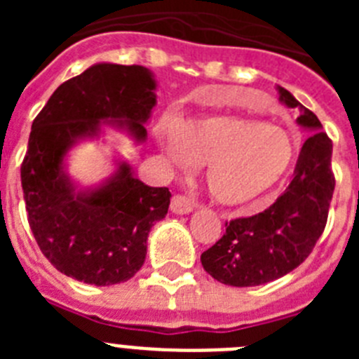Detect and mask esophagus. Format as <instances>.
I'll return each mask as SVG.
<instances>
[{"mask_svg": "<svg viewBox=\"0 0 359 359\" xmlns=\"http://www.w3.org/2000/svg\"><path fill=\"white\" fill-rule=\"evenodd\" d=\"M170 210H172V214H189V212L194 210V203L190 201L187 196H182V194H176L172 198V201H170Z\"/></svg>", "mask_w": 359, "mask_h": 359, "instance_id": "esophagus-1", "label": "esophagus"}]
</instances>
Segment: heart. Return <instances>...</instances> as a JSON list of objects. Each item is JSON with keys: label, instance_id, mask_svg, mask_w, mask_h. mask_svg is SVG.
<instances>
[{"label": "heart", "instance_id": "obj_1", "mask_svg": "<svg viewBox=\"0 0 359 359\" xmlns=\"http://www.w3.org/2000/svg\"><path fill=\"white\" fill-rule=\"evenodd\" d=\"M158 140L180 167L205 165L208 192L228 207L255 201L273 189L294 156L293 140L284 129L236 115L163 123Z\"/></svg>", "mask_w": 359, "mask_h": 359}]
</instances>
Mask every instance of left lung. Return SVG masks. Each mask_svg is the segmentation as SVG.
I'll return each mask as SVG.
<instances>
[{"mask_svg": "<svg viewBox=\"0 0 359 359\" xmlns=\"http://www.w3.org/2000/svg\"><path fill=\"white\" fill-rule=\"evenodd\" d=\"M277 90L282 104L300 109L297 122L311 136L284 194L261 214L231 219L226 233L201 253L205 271L226 286H261L287 275L309 257L327 223L334 192L332 142L313 111L280 86Z\"/></svg>", "mask_w": 359, "mask_h": 359, "instance_id": "obj_1", "label": "left lung"}]
</instances>
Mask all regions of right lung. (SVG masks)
Segmentation results:
<instances>
[{
	"label": "right lung",
	"mask_w": 359,
	"mask_h": 359,
	"mask_svg": "<svg viewBox=\"0 0 359 359\" xmlns=\"http://www.w3.org/2000/svg\"><path fill=\"white\" fill-rule=\"evenodd\" d=\"M156 81L144 66L98 62L62 82L32 123L21 185L28 224L43 255L75 280L111 286L129 280L147 255L149 231L167 215V187H149L118 161L95 189H77L66 172L69 149L97 138L102 126L147 138Z\"/></svg>",
	"instance_id": "add662e5"
}]
</instances>
